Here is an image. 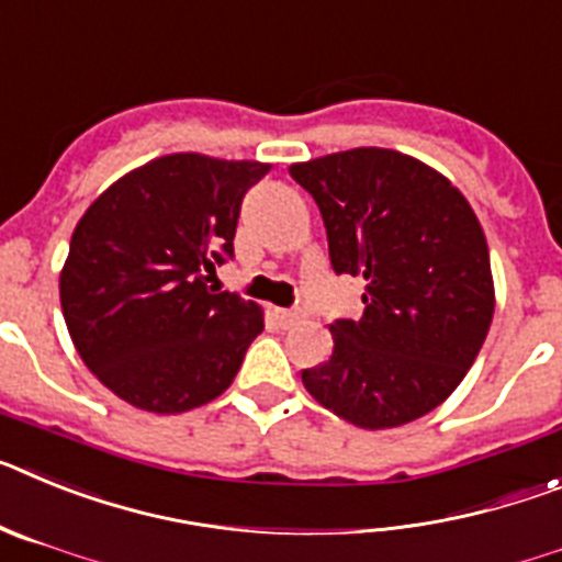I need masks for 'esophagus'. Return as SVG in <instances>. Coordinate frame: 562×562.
<instances>
[{
  "label": "esophagus",
  "mask_w": 562,
  "mask_h": 562,
  "mask_svg": "<svg viewBox=\"0 0 562 562\" xmlns=\"http://www.w3.org/2000/svg\"><path fill=\"white\" fill-rule=\"evenodd\" d=\"M272 315H276V321L281 326H290V324H295V321H301V317H304V312L301 310H272Z\"/></svg>",
  "instance_id": "obj_1"
}]
</instances>
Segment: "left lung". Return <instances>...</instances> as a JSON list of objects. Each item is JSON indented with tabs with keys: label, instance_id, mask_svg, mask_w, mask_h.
I'll use <instances>...</instances> for the list:
<instances>
[{
	"label": "left lung",
	"instance_id": "obj_1",
	"mask_svg": "<svg viewBox=\"0 0 562 562\" xmlns=\"http://www.w3.org/2000/svg\"><path fill=\"white\" fill-rule=\"evenodd\" d=\"M324 216L337 276L366 278L360 321L301 371L306 391L357 428H400L448 400L493 324L490 250L470 202L425 162L351 148L290 166Z\"/></svg>",
	"mask_w": 562,
	"mask_h": 562
}]
</instances>
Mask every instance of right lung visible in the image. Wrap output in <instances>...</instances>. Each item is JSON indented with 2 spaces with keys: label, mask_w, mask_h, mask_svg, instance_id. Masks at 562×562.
<instances>
[{
  "label": "right lung",
  "mask_w": 562,
  "mask_h": 562,
  "mask_svg": "<svg viewBox=\"0 0 562 562\" xmlns=\"http://www.w3.org/2000/svg\"><path fill=\"white\" fill-rule=\"evenodd\" d=\"M267 162L168 154L109 186L76 225L61 310L78 355L112 394L151 414L216 400L261 335V306L213 292L245 193Z\"/></svg>",
  "instance_id": "1"
}]
</instances>
